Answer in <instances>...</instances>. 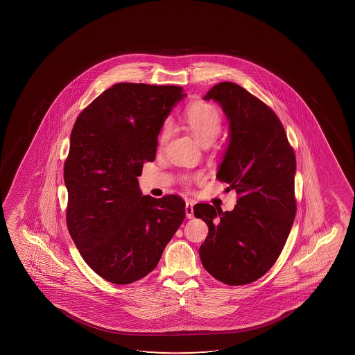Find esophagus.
Listing matches in <instances>:
<instances>
[{
  "instance_id": "esophagus-1",
  "label": "esophagus",
  "mask_w": 355,
  "mask_h": 355,
  "mask_svg": "<svg viewBox=\"0 0 355 355\" xmlns=\"http://www.w3.org/2000/svg\"><path fill=\"white\" fill-rule=\"evenodd\" d=\"M185 214L188 218H193L194 217V204L191 201H187L185 202Z\"/></svg>"
}]
</instances>
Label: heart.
<instances>
[{
    "instance_id": "heart-1",
    "label": "heart",
    "mask_w": 355,
    "mask_h": 355,
    "mask_svg": "<svg viewBox=\"0 0 355 355\" xmlns=\"http://www.w3.org/2000/svg\"><path fill=\"white\" fill-rule=\"evenodd\" d=\"M185 125L188 126L190 132L196 137V139L202 146H209L216 141L222 130V117L218 109L212 104L205 102H198L191 104L184 114ZM173 132V125L170 120H166L160 127L159 136H157V146L162 148L170 141ZM202 178L201 173H185L180 177L185 185H189L194 180Z\"/></svg>"
}]
</instances>
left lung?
Returning <instances> with one entry per match:
<instances>
[{"label":"left lung","instance_id":"8db88e82","mask_svg":"<svg viewBox=\"0 0 355 355\" xmlns=\"http://www.w3.org/2000/svg\"><path fill=\"white\" fill-rule=\"evenodd\" d=\"M214 99L228 117L230 141L217 180L236 190L233 211L209 204L194 214L209 225L200 246L205 269L230 286L248 285L274 266L296 216V155L272 107L233 83H219Z\"/></svg>","mask_w":355,"mask_h":355}]
</instances>
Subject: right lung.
<instances>
[{
  "label": "right lung",
  "mask_w": 355,
  "mask_h": 355,
  "mask_svg": "<svg viewBox=\"0 0 355 355\" xmlns=\"http://www.w3.org/2000/svg\"><path fill=\"white\" fill-rule=\"evenodd\" d=\"M184 96L180 86L116 83L75 121L64 164L67 225L88 267L107 282L127 285L154 270L184 220L180 196H141L137 180Z\"/></svg>",
  "instance_id": "obj_1"
}]
</instances>
